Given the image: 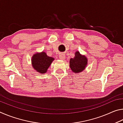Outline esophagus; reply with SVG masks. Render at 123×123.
<instances>
[{"instance_id": "esophagus-1", "label": "esophagus", "mask_w": 123, "mask_h": 123, "mask_svg": "<svg viewBox=\"0 0 123 123\" xmlns=\"http://www.w3.org/2000/svg\"><path fill=\"white\" fill-rule=\"evenodd\" d=\"M59 58L60 60H64V59H65V58H66V55H64V54H61L59 55Z\"/></svg>"}]
</instances>
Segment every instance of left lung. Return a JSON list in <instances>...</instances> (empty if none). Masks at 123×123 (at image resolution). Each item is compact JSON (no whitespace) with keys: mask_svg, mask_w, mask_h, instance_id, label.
Returning a JSON list of instances; mask_svg holds the SVG:
<instances>
[{"mask_svg":"<svg viewBox=\"0 0 123 123\" xmlns=\"http://www.w3.org/2000/svg\"><path fill=\"white\" fill-rule=\"evenodd\" d=\"M88 64V59L84 55H81L79 51L75 53L74 58H71L69 61V66L72 71L78 74L86 69Z\"/></svg>","mask_w":123,"mask_h":123,"instance_id":"8db88e82","label":"left lung"}]
</instances>
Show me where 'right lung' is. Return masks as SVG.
<instances>
[{
	"label": "right lung",
	"instance_id": "1",
	"mask_svg": "<svg viewBox=\"0 0 123 123\" xmlns=\"http://www.w3.org/2000/svg\"><path fill=\"white\" fill-rule=\"evenodd\" d=\"M31 64L32 68L40 74L46 73L48 69L54 60V58L49 57L44 51L36 52L32 55Z\"/></svg>",
	"mask_w": 123,
	"mask_h": 123
}]
</instances>
